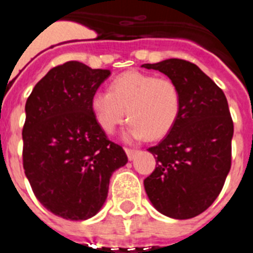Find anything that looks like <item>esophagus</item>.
I'll list each match as a JSON object with an SVG mask.
<instances>
[{
    "mask_svg": "<svg viewBox=\"0 0 253 253\" xmlns=\"http://www.w3.org/2000/svg\"><path fill=\"white\" fill-rule=\"evenodd\" d=\"M125 153H126V156H128L129 161L134 160V157L137 156L138 151L137 149H130V148H125Z\"/></svg>",
    "mask_w": 253,
    "mask_h": 253,
    "instance_id": "esophagus-1",
    "label": "esophagus"
}]
</instances>
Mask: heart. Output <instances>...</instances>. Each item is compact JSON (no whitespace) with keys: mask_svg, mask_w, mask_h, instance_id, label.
<instances>
[{"mask_svg":"<svg viewBox=\"0 0 253 253\" xmlns=\"http://www.w3.org/2000/svg\"><path fill=\"white\" fill-rule=\"evenodd\" d=\"M91 110L105 133H114L128 111L130 125L126 138L156 140L169 134L177 122L181 95L177 84L169 78L128 71L114 78L110 91L93 93Z\"/></svg>","mask_w":253,"mask_h":253,"instance_id":"1","label":"heart"}]
</instances>
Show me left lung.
<instances>
[{"label": "left lung", "mask_w": 253, "mask_h": 253, "mask_svg": "<svg viewBox=\"0 0 253 253\" xmlns=\"http://www.w3.org/2000/svg\"><path fill=\"white\" fill-rule=\"evenodd\" d=\"M142 67L165 73L181 95L176 124L148 148L157 166L144 180V189L163 215L194 218L218 198L231 169L233 120L227 99L191 62L171 58Z\"/></svg>", "instance_id": "1"}]
</instances>
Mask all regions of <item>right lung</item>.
<instances>
[{
	"mask_svg": "<svg viewBox=\"0 0 253 253\" xmlns=\"http://www.w3.org/2000/svg\"><path fill=\"white\" fill-rule=\"evenodd\" d=\"M109 76V69L71 60L51 68L25 105V175L43 207L69 220L97 214L113 172L128 162L91 110V97Z\"/></svg>",
	"mask_w": 253,
	"mask_h": 253,
	"instance_id": "obj_1",
	"label": "right lung"
}]
</instances>
